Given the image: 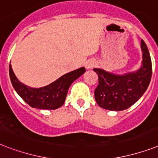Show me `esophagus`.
I'll list each match as a JSON object with an SVG mask.
<instances>
[{"label":"esophagus","instance_id":"obj_1","mask_svg":"<svg viewBox=\"0 0 158 158\" xmlns=\"http://www.w3.org/2000/svg\"><path fill=\"white\" fill-rule=\"evenodd\" d=\"M95 65V63L93 61H89L86 63V68L87 69H91Z\"/></svg>","mask_w":158,"mask_h":158}]
</instances>
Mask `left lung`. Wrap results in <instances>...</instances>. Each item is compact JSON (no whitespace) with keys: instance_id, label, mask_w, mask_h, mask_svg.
Here are the masks:
<instances>
[{"instance_id":"8db88e82","label":"left lung","mask_w":158,"mask_h":158,"mask_svg":"<svg viewBox=\"0 0 158 158\" xmlns=\"http://www.w3.org/2000/svg\"><path fill=\"white\" fill-rule=\"evenodd\" d=\"M143 65L138 71L115 75L101 69H94L98 75V85L94 91L99 106L110 110H123L143 96L152 78V60L144 41L141 40Z\"/></svg>"}]
</instances>
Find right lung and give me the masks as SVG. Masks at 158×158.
I'll return each mask as SVG.
<instances>
[{"label": "right lung", "instance_id": "1", "mask_svg": "<svg viewBox=\"0 0 158 158\" xmlns=\"http://www.w3.org/2000/svg\"><path fill=\"white\" fill-rule=\"evenodd\" d=\"M11 84L17 94L26 103L34 108L44 110H55L61 106L66 98L67 92L73 82L85 72V68L81 67L74 71L64 74L52 84L40 89H33L19 81L9 65Z\"/></svg>", "mask_w": 158, "mask_h": 158}]
</instances>
